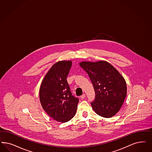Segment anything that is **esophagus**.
<instances>
[{
  "mask_svg": "<svg viewBox=\"0 0 152 152\" xmlns=\"http://www.w3.org/2000/svg\"><path fill=\"white\" fill-rule=\"evenodd\" d=\"M80 98H81L82 99H84V98H85V94L82 95L80 96Z\"/></svg>",
  "mask_w": 152,
  "mask_h": 152,
  "instance_id": "obj_1",
  "label": "esophagus"
}]
</instances>
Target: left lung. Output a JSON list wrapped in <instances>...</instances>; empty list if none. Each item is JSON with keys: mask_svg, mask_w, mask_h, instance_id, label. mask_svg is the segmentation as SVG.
<instances>
[{"mask_svg": "<svg viewBox=\"0 0 152 152\" xmlns=\"http://www.w3.org/2000/svg\"><path fill=\"white\" fill-rule=\"evenodd\" d=\"M79 65L89 75L95 93L91 103L95 113L110 118L120 110L127 94L125 80L112 64L105 61H83Z\"/></svg>", "mask_w": 152, "mask_h": 152, "instance_id": "8db88e82", "label": "left lung"}]
</instances>
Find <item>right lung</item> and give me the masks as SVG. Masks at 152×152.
Listing matches in <instances>:
<instances>
[{
    "label": "right lung",
    "mask_w": 152,
    "mask_h": 152,
    "mask_svg": "<svg viewBox=\"0 0 152 152\" xmlns=\"http://www.w3.org/2000/svg\"><path fill=\"white\" fill-rule=\"evenodd\" d=\"M71 66V61H59L53 64L42 80L39 90L42 108L59 122H66L73 118L79 102L72 95L66 80Z\"/></svg>",
    "instance_id": "obj_1"
}]
</instances>
